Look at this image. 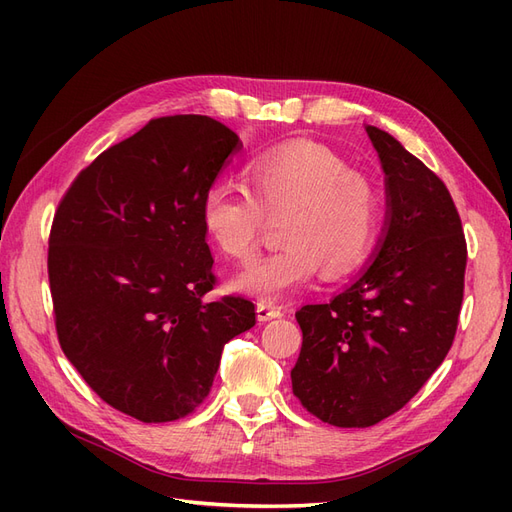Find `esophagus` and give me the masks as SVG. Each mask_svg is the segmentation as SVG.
<instances>
[{
	"mask_svg": "<svg viewBox=\"0 0 512 512\" xmlns=\"http://www.w3.org/2000/svg\"><path fill=\"white\" fill-rule=\"evenodd\" d=\"M256 316H258L260 322L280 318V316H282V307H277V305L267 303V301H260V303L256 305Z\"/></svg>",
	"mask_w": 512,
	"mask_h": 512,
	"instance_id": "obj_1",
	"label": "esophagus"
}]
</instances>
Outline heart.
Instances as JSON below:
<instances>
[{"label":"heart","mask_w":512,"mask_h":512,"mask_svg":"<svg viewBox=\"0 0 512 512\" xmlns=\"http://www.w3.org/2000/svg\"><path fill=\"white\" fill-rule=\"evenodd\" d=\"M250 190L228 181L213 183L200 220L215 250L247 260L258 245L265 213L286 211L280 250L245 265L232 280L239 292L277 301L324 269L329 277L359 267L380 224L376 183L327 147L292 143L265 151L247 168Z\"/></svg>","instance_id":"1"}]
</instances>
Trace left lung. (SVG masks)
I'll list each match as a JSON object with an SVG mask.
<instances>
[{
	"mask_svg": "<svg viewBox=\"0 0 512 512\" xmlns=\"http://www.w3.org/2000/svg\"><path fill=\"white\" fill-rule=\"evenodd\" d=\"M384 173L374 260L327 303L303 305L292 393L335 427H371L404 408L451 350L466 239L438 175L395 136L365 126Z\"/></svg>",
	"mask_w": 512,
	"mask_h": 512,
	"instance_id": "8db88e82",
	"label": "left lung"
}]
</instances>
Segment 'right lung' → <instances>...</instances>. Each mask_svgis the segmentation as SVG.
Instances as JSON below:
<instances>
[{
    "label": "right lung",
    "mask_w": 512,
    "mask_h": 512,
    "mask_svg": "<svg viewBox=\"0 0 512 512\" xmlns=\"http://www.w3.org/2000/svg\"><path fill=\"white\" fill-rule=\"evenodd\" d=\"M239 147L205 115L153 119L81 170L55 213L61 350L100 399L143 423L190 414L224 346L256 324L252 301H205L215 277L200 207Z\"/></svg>",
    "instance_id": "add662e5"
}]
</instances>
